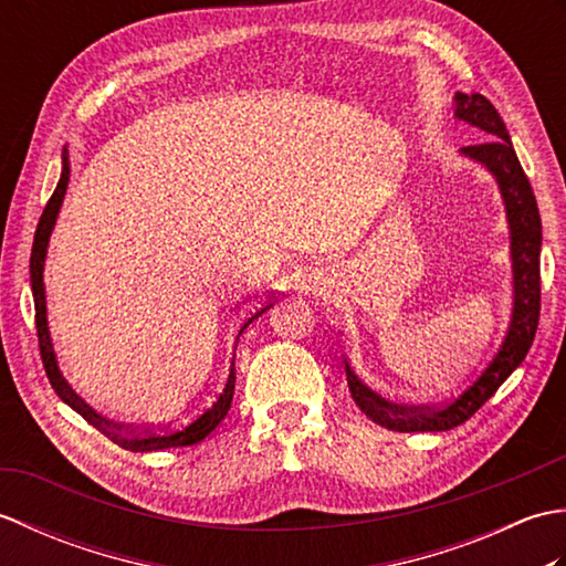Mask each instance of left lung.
<instances>
[{
	"instance_id": "1",
	"label": "left lung",
	"mask_w": 566,
	"mask_h": 566,
	"mask_svg": "<svg viewBox=\"0 0 566 566\" xmlns=\"http://www.w3.org/2000/svg\"><path fill=\"white\" fill-rule=\"evenodd\" d=\"M454 118L484 130L486 140L462 148L469 160L482 163L496 177L506 219L511 228V262H513V314L496 355L464 391L440 406H399L381 399L359 379L345 359L347 387L355 403L367 418L381 428L399 432H438L462 426L472 418L491 396L496 394L511 371L518 367L535 340L539 321V245H543V223H539L537 201L527 182L518 155L513 150L506 124L496 106L484 94H454Z\"/></svg>"
}]
</instances>
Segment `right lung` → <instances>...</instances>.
Returning <instances> with one entry per match:
<instances>
[{"label": "right lung", "instance_id": "1", "mask_svg": "<svg viewBox=\"0 0 566 566\" xmlns=\"http://www.w3.org/2000/svg\"><path fill=\"white\" fill-rule=\"evenodd\" d=\"M67 182H70V160H67V148H63V172H60V182L53 191V197L48 199L45 209L41 213L39 228H35L33 235V248H31V292H33V304H35V331H39V347H41V359L45 367V375L51 379V387L55 389V394L63 399L72 411H77L90 426L97 428L99 432H104L106 438L112 442H116L118 448L130 450V452H155V450H167V448H185V444H195L199 440H203L209 432L221 423L226 418L228 408H231L233 401V391H235V367L231 365V371H228V379L223 384V389L216 394V399L203 408L201 413H197L195 418H189L187 423L175 426V428H158V430H136V428H124L114 423V420H106L104 416H99L94 408L77 396V391L70 387L67 379L63 377V371L57 369V359L53 353V343H51V331H48V318H45V284H43V264H45V252H48V240H51L55 219L60 213V207H63L65 191H67ZM272 306V298L264 306H260L255 314H252L240 333H243L252 321L258 316H262L264 311ZM238 333V335H240Z\"/></svg>", "mask_w": 566, "mask_h": 566}]
</instances>
